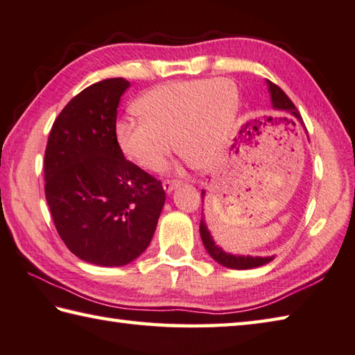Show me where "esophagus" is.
Wrapping results in <instances>:
<instances>
[{
    "label": "esophagus",
    "mask_w": 355,
    "mask_h": 355,
    "mask_svg": "<svg viewBox=\"0 0 355 355\" xmlns=\"http://www.w3.org/2000/svg\"><path fill=\"white\" fill-rule=\"evenodd\" d=\"M180 184V182H177V180H164L163 182V188L166 192H172L173 189L177 188V186Z\"/></svg>",
    "instance_id": "1"
}]
</instances>
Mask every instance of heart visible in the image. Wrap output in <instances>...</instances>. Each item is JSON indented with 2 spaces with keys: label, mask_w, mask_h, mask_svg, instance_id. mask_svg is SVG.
<instances>
[{
  "label": "heart",
  "mask_w": 355,
  "mask_h": 355,
  "mask_svg": "<svg viewBox=\"0 0 355 355\" xmlns=\"http://www.w3.org/2000/svg\"><path fill=\"white\" fill-rule=\"evenodd\" d=\"M239 108L233 82L198 79L164 83L146 92L135 104L141 121L122 119L114 138L127 159L155 172L177 153L196 169H211L227 150Z\"/></svg>",
  "instance_id": "heart-1"
}]
</instances>
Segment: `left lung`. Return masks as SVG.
<instances>
[{
  "label": "left lung",
  "instance_id": "obj_1",
  "mask_svg": "<svg viewBox=\"0 0 355 355\" xmlns=\"http://www.w3.org/2000/svg\"><path fill=\"white\" fill-rule=\"evenodd\" d=\"M268 83V92H270V98H272V104L273 108L278 112H286L293 114L296 119H298L302 125H304V122H302V118L300 112L296 110V107L292 101L288 99V96L282 92V89L276 85V83H272L270 80H267ZM206 192L202 191V202L205 198ZM200 236H202V241L206 251H208L209 256L214 259L216 262L220 263L223 267H228V268H234V270H248V268H256V267H261V266H266L270 261H273V256L270 257H259V256H236V254H230V253H225V251L217 247L214 239H212V236L209 233L208 227H206V223L203 220H200Z\"/></svg>",
  "mask_w": 355,
  "mask_h": 355
}]
</instances>
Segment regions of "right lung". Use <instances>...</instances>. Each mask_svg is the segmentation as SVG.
<instances>
[{
    "label": "right lung",
    "mask_w": 355,
    "mask_h": 355,
    "mask_svg": "<svg viewBox=\"0 0 355 355\" xmlns=\"http://www.w3.org/2000/svg\"><path fill=\"white\" fill-rule=\"evenodd\" d=\"M114 77L74 96L57 116L44 152V196L71 253L102 267L132 262L149 247L166 192L124 158L114 138L121 96Z\"/></svg>",
    "instance_id": "add662e5"
}]
</instances>
